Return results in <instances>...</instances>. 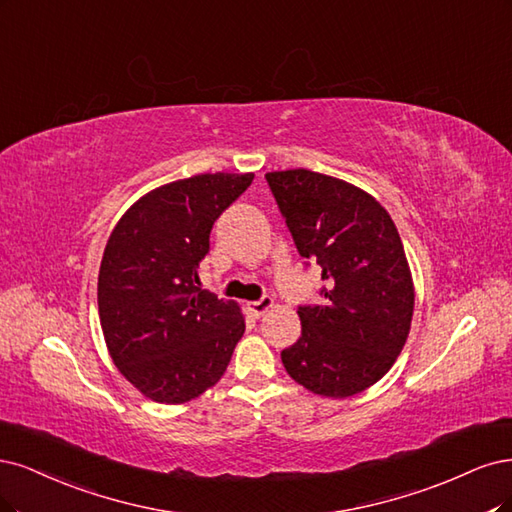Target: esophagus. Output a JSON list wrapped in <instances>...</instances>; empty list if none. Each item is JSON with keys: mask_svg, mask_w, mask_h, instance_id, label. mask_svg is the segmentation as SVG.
<instances>
[{"mask_svg": "<svg viewBox=\"0 0 512 512\" xmlns=\"http://www.w3.org/2000/svg\"><path fill=\"white\" fill-rule=\"evenodd\" d=\"M272 308H274V300L270 298V295H263V298H259L257 302H249V310L255 317H263Z\"/></svg>", "mask_w": 512, "mask_h": 512, "instance_id": "obj_1", "label": "esophagus"}]
</instances>
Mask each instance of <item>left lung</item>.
<instances>
[{
    "mask_svg": "<svg viewBox=\"0 0 512 512\" xmlns=\"http://www.w3.org/2000/svg\"><path fill=\"white\" fill-rule=\"evenodd\" d=\"M268 185L298 253L327 287L300 306L302 336L280 353L295 383L349 398L389 372L410 332L415 287L389 212L346 180L310 170L268 172Z\"/></svg>",
    "mask_w": 512,
    "mask_h": 512,
    "instance_id": "left-lung-1",
    "label": "left lung"
}]
</instances>
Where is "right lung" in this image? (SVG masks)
I'll use <instances>...</instances> for the list:
<instances>
[{"mask_svg": "<svg viewBox=\"0 0 512 512\" xmlns=\"http://www.w3.org/2000/svg\"><path fill=\"white\" fill-rule=\"evenodd\" d=\"M255 174H197L142 195L112 229L97 306L114 366L146 398L183 404L227 370L244 334L232 300L202 291L210 229Z\"/></svg>", "mask_w": 512, "mask_h": 512, "instance_id": "add662e5", "label": "right lung"}]
</instances>
